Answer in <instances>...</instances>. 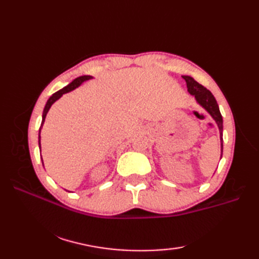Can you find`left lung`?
<instances>
[{
    "mask_svg": "<svg viewBox=\"0 0 259 259\" xmlns=\"http://www.w3.org/2000/svg\"><path fill=\"white\" fill-rule=\"evenodd\" d=\"M187 83V89L191 96L195 97L196 102L199 104L201 108H203L206 111L210 114V117L214 120L218 129H219V136H221V159L223 157V117L222 113L219 111L218 103L216 99L212 96V93L207 90L205 87L198 83V82L191 78L189 75H183Z\"/></svg>",
    "mask_w": 259,
    "mask_h": 259,
    "instance_id": "left-lung-1",
    "label": "left lung"
}]
</instances>
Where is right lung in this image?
<instances>
[{"instance_id": "1", "label": "right lung", "mask_w": 259, "mask_h": 259, "mask_svg": "<svg viewBox=\"0 0 259 259\" xmlns=\"http://www.w3.org/2000/svg\"><path fill=\"white\" fill-rule=\"evenodd\" d=\"M91 79H93V76H91V75H82V76H79V78L74 79V80H73L72 82H71V83H69L67 87L62 88L61 90H59V91H57L56 93H53V95H52L50 98H49V100H48L47 103H46L45 110H43V113H42V122H41L40 130H38V148H40V151H41V136H40L41 129H42V126H43V123H45L46 117H47V114H48V112H49V110H50L52 104H53L54 102H56L57 100H59V99L61 98V97L64 95V93H68V92H70V91H72V90L76 89V88H79L82 83H83V82H85V81H88V80H91ZM42 164H43V159H42ZM43 166H45V164H43Z\"/></svg>"}]
</instances>
